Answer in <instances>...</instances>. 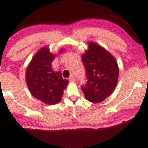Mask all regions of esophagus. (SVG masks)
Wrapping results in <instances>:
<instances>
[{"mask_svg": "<svg viewBox=\"0 0 148 148\" xmlns=\"http://www.w3.org/2000/svg\"><path fill=\"white\" fill-rule=\"evenodd\" d=\"M69 81H71V82H74V81H76L75 77H74V76L73 75V74H71L70 76H69Z\"/></svg>", "mask_w": 148, "mask_h": 148, "instance_id": "34e87169", "label": "esophagus"}]
</instances>
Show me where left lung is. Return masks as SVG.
<instances>
[{
    "label": "left lung",
    "mask_w": 148,
    "mask_h": 148,
    "mask_svg": "<svg viewBox=\"0 0 148 148\" xmlns=\"http://www.w3.org/2000/svg\"><path fill=\"white\" fill-rule=\"evenodd\" d=\"M86 69V84L81 86L85 97L99 103L114 91L118 84L119 68L114 57L101 46L88 42V49L81 56Z\"/></svg>",
    "instance_id": "obj_1"
}]
</instances>
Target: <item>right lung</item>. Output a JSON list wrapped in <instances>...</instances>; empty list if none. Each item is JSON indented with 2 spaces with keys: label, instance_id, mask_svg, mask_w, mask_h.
Masks as SVG:
<instances>
[{
  "label": "right lung",
  "instance_id": "right-lung-1",
  "mask_svg": "<svg viewBox=\"0 0 148 148\" xmlns=\"http://www.w3.org/2000/svg\"><path fill=\"white\" fill-rule=\"evenodd\" d=\"M63 51L61 50L60 53ZM56 56L43 47L32 58L25 72V81L31 95L47 104L60 102L69 81L51 67Z\"/></svg>",
  "mask_w": 148,
  "mask_h": 148
}]
</instances>
